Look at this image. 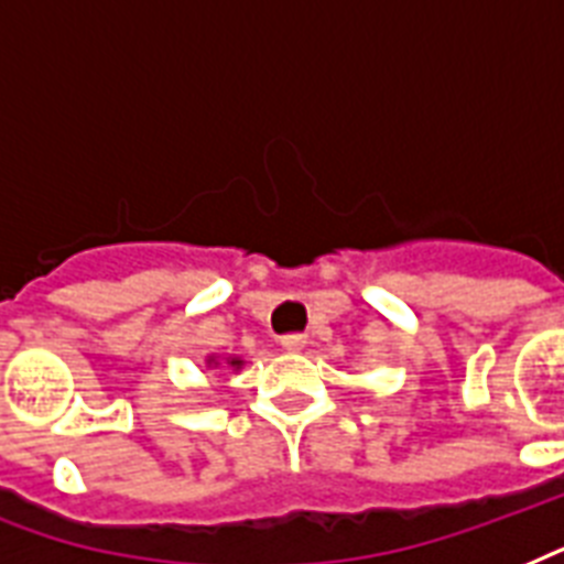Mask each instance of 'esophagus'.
<instances>
[{
	"label": "esophagus",
	"instance_id": "1",
	"mask_svg": "<svg viewBox=\"0 0 564 564\" xmlns=\"http://www.w3.org/2000/svg\"><path fill=\"white\" fill-rule=\"evenodd\" d=\"M281 345H283V348H286V351H301V348L307 345V339H304V336H301V334H290V336H283Z\"/></svg>",
	"mask_w": 564,
	"mask_h": 564
}]
</instances>
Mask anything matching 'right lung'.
Instances as JSON below:
<instances>
[{
    "mask_svg": "<svg viewBox=\"0 0 564 564\" xmlns=\"http://www.w3.org/2000/svg\"><path fill=\"white\" fill-rule=\"evenodd\" d=\"M207 366H219V357H210V360H207ZM228 366L237 371V369H242V360H239V357H228Z\"/></svg>",
    "mask_w": 564,
    "mask_h": 564,
    "instance_id": "obj_1",
    "label": "right lung"
}]
</instances>
